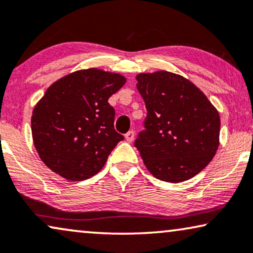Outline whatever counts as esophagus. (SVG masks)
Listing matches in <instances>:
<instances>
[{
	"instance_id": "34e87169",
	"label": "esophagus",
	"mask_w": 253,
	"mask_h": 253,
	"mask_svg": "<svg viewBox=\"0 0 253 253\" xmlns=\"http://www.w3.org/2000/svg\"><path fill=\"white\" fill-rule=\"evenodd\" d=\"M125 139H126L127 142H132L134 140V130H129L128 133H126V135H125Z\"/></svg>"
}]
</instances>
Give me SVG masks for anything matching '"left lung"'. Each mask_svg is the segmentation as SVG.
I'll use <instances>...</instances> for the list:
<instances>
[{"mask_svg": "<svg viewBox=\"0 0 253 253\" xmlns=\"http://www.w3.org/2000/svg\"><path fill=\"white\" fill-rule=\"evenodd\" d=\"M136 81L147 108L146 129L134 143L143 164L161 181L194 177L218 149V111L196 85L176 73H139Z\"/></svg>", "mask_w": 253, "mask_h": 253, "instance_id": "left-lung-1", "label": "left lung"}]
</instances>
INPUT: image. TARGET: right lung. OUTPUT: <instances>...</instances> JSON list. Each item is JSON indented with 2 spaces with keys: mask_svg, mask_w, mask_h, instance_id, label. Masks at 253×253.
<instances>
[{
  "mask_svg": "<svg viewBox=\"0 0 253 253\" xmlns=\"http://www.w3.org/2000/svg\"><path fill=\"white\" fill-rule=\"evenodd\" d=\"M126 78L95 68L79 70L50 85L31 117L35 148L51 170L84 181L101 170L118 142L108 98Z\"/></svg>",
  "mask_w": 253,
  "mask_h": 253,
  "instance_id": "1",
  "label": "right lung"
}]
</instances>
